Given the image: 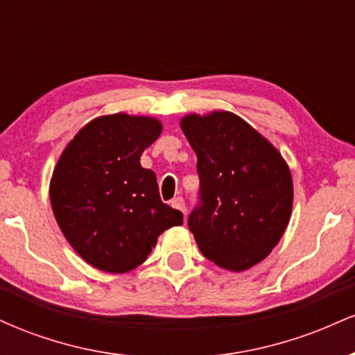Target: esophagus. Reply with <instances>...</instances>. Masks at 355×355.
Listing matches in <instances>:
<instances>
[{"label":"esophagus","instance_id":"esophagus-1","mask_svg":"<svg viewBox=\"0 0 355 355\" xmlns=\"http://www.w3.org/2000/svg\"><path fill=\"white\" fill-rule=\"evenodd\" d=\"M170 205H172L173 209L180 210V211H183V214H185V202H183L182 197H175L173 200L170 202Z\"/></svg>","mask_w":355,"mask_h":355}]
</instances>
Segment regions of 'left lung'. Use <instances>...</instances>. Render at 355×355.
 Instances as JSON below:
<instances>
[{
  "instance_id": "obj_1",
  "label": "left lung",
  "mask_w": 355,
  "mask_h": 355,
  "mask_svg": "<svg viewBox=\"0 0 355 355\" xmlns=\"http://www.w3.org/2000/svg\"><path fill=\"white\" fill-rule=\"evenodd\" d=\"M180 126L200 177V207L189 217L195 242L227 270L257 266L291 220L294 183L287 162L254 126L225 110L190 113Z\"/></svg>"
}]
</instances>
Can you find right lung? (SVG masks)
Segmentation results:
<instances>
[{"mask_svg":"<svg viewBox=\"0 0 355 355\" xmlns=\"http://www.w3.org/2000/svg\"><path fill=\"white\" fill-rule=\"evenodd\" d=\"M162 130L153 116H98L73 137L53 170L50 202L58 227L98 270H133L160 234L183 223L182 211L162 202L157 175L140 164Z\"/></svg>","mask_w":355,"mask_h":355,"instance_id":"right-lung-1","label":"right lung"}]
</instances>
